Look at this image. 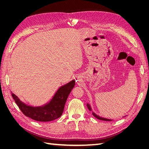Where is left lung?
Instances as JSON below:
<instances>
[{
	"instance_id": "left-lung-1",
	"label": "left lung",
	"mask_w": 149,
	"mask_h": 149,
	"mask_svg": "<svg viewBox=\"0 0 149 149\" xmlns=\"http://www.w3.org/2000/svg\"><path fill=\"white\" fill-rule=\"evenodd\" d=\"M87 107H88V109H89L90 111H92V114H93V115L94 117H95V118H96L97 119H100V120H105V121H111V120H113L112 119H107V118H102V117H101V116H100L99 115L96 114L95 113V112H94L93 111L91 106V104H90L89 103H87ZM125 116H124V117H125Z\"/></svg>"
}]
</instances>
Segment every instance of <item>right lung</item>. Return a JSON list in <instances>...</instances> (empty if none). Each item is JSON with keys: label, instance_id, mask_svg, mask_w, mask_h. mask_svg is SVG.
<instances>
[{"label": "right lung", "instance_id": "add662e5", "mask_svg": "<svg viewBox=\"0 0 149 149\" xmlns=\"http://www.w3.org/2000/svg\"><path fill=\"white\" fill-rule=\"evenodd\" d=\"M75 85V80L61 86L57 89L52 99L43 105L33 106L22 101L15 94L12 96L24 114L35 120L48 122L59 118L63 112L66 101Z\"/></svg>", "mask_w": 149, "mask_h": 149}]
</instances>
